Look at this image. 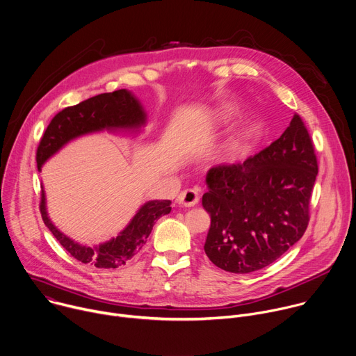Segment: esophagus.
I'll list each match as a JSON object with an SVG mask.
<instances>
[{"mask_svg": "<svg viewBox=\"0 0 356 356\" xmlns=\"http://www.w3.org/2000/svg\"><path fill=\"white\" fill-rule=\"evenodd\" d=\"M199 188L193 186V188H189V189H185L182 191L178 197H177V203L184 206V207H192L195 206L197 202H199Z\"/></svg>", "mask_w": 356, "mask_h": 356, "instance_id": "obj_1", "label": "esophagus"}]
</instances>
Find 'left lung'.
Listing matches in <instances>:
<instances>
[{"instance_id": "obj_1", "label": "left lung", "mask_w": 356, "mask_h": 356, "mask_svg": "<svg viewBox=\"0 0 356 356\" xmlns=\"http://www.w3.org/2000/svg\"><path fill=\"white\" fill-rule=\"evenodd\" d=\"M317 172L313 141L299 115L254 157L211 167L202 196L210 215L209 259L223 270L250 273L285 254L307 229Z\"/></svg>"}]
</instances>
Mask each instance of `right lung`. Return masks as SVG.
Returning <instances> with one entry per match:
<instances>
[{"instance_id": "1", "label": "right lung", "mask_w": 356, "mask_h": 356, "mask_svg": "<svg viewBox=\"0 0 356 356\" xmlns=\"http://www.w3.org/2000/svg\"><path fill=\"white\" fill-rule=\"evenodd\" d=\"M147 113L140 101L127 90L101 94L76 106L58 112L47 126L36 153L38 170L60 152L71 140L97 131L140 133L146 126ZM171 211V200H149L141 204L129 225L111 240L95 247L80 244L61 233L50 220L46 209V195L42 189L40 213L46 227L65 251L83 264L101 269H115L130 261L143 247L156 222Z\"/></svg>"}]
</instances>
